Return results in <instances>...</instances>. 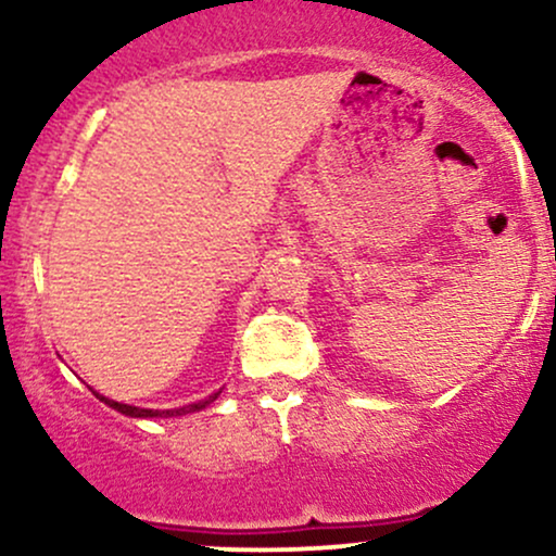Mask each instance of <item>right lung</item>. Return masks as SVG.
Here are the masks:
<instances>
[{
  "label": "right lung",
  "mask_w": 556,
  "mask_h": 556,
  "mask_svg": "<svg viewBox=\"0 0 556 556\" xmlns=\"http://www.w3.org/2000/svg\"><path fill=\"white\" fill-rule=\"evenodd\" d=\"M96 397H99L101 402H106V405L114 407V410L123 413V416H130V418H156V416H162L164 418V416H185V413L201 410V407H206L208 402L216 400V394H214V397L203 400V402H193V405H188V407H177V410H143V407H132V405H123V402L106 400V397H101V394H96Z\"/></svg>",
  "instance_id": "add662e5"
}]
</instances>
